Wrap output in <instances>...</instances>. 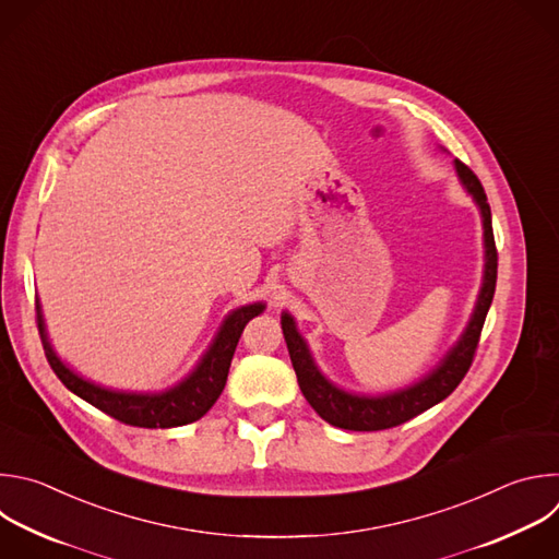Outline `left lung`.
Returning <instances> with one entry per match:
<instances>
[{
	"label": "left lung",
	"mask_w": 559,
	"mask_h": 559,
	"mask_svg": "<svg viewBox=\"0 0 559 559\" xmlns=\"http://www.w3.org/2000/svg\"><path fill=\"white\" fill-rule=\"evenodd\" d=\"M454 168L459 173V179L463 189L472 195L476 206L483 215V237H485V276L483 287L474 307V313L459 337V342L443 355V359L424 376L419 382L382 395H359L348 393L333 382H329L320 368L316 366L307 342L296 329V322L289 313L281 316L283 335L287 342V350L292 357V366L296 370L298 386L309 402V406L331 426L353 432H376L395 428L400 424H406L408 419L426 413L435 404L443 402L465 378V373L472 366L480 331L489 311V305L493 300L496 292V276H498V252L491 230V211L487 204V195L483 183L474 175L469 166H465L461 159H454Z\"/></svg>",
	"instance_id": "left-lung-1"
}]
</instances>
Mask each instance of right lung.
I'll return each instance as SVG.
<instances>
[{
    "label": "right lung",
    "instance_id": "1",
    "mask_svg": "<svg viewBox=\"0 0 559 559\" xmlns=\"http://www.w3.org/2000/svg\"><path fill=\"white\" fill-rule=\"evenodd\" d=\"M35 305H37V326H39L46 357L57 378L66 384V389L79 395L81 400H85L87 404H92L94 408L103 411L105 415L138 428H175V426H186L202 419L219 400L226 386L230 361L246 324L254 316L263 313L265 309L263 302H254L228 313L217 337L213 340V344L209 346L200 364L193 368V373L189 378H183L179 384L159 393H129V391L105 389L96 382L85 380L83 376L76 373V370H72L55 353L48 340L39 298Z\"/></svg>",
    "mask_w": 559,
    "mask_h": 559
}]
</instances>
